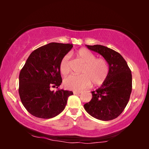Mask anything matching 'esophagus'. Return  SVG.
<instances>
[{
  "label": "esophagus",
  "instance_id": "esophagus-1",
  "mask_svg": "<svg viewBox=\"0 0 149 149\" xmlns=\"http://www.w3.org/2000/svg\"><path fill=\"white\" fill-rule=\"evenodd\" d=\"M81 92V91H73V93L74 94H80Z\"/></svg>",
  "mask_w": 149,
  "mask_h": 149
}]
</instances>
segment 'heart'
<instances>
[{
  "label": "heart",
  "mask_w": 149,
  "mask_h": 149,
  "mask_svg": "<svg viewBox=\"0 0 149 149\" xmlns=\"http://www.w3.org/2000/svg\"><path fill=\"white\" fill-rule=\"evenodd\" d=\"M76 57L83 63L79 75H70L64 80V86L67 89L81 90L89 87L92 83L97 86L104 82L109 72L107 60L103 58H95L93 53L86 49H80L75 53ZM60 71L63 76L70 73L69 56L63 57L60 63Z\"/></svg>",
  "instance_id": "heart-1"
}]
</instances>
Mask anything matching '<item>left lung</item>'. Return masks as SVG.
<instances>
[{
    "mask_svg": "<svg viewBox=\"0 0 149 149\" xmlns=\"http://www.w3.org/2000/svg\"><path fill=\"white\" fill-rule=\"evenodd\" d=\"M86 47L107 60L109 72L101 86L91 91L92 98L85 104L84 109L97 119L113 120L121 115L129 102L132 88V72L118 52L100 45Z\"/></svg>",
    "mask_w": 149,
    "mask_h": 149,
    "instance_id": "left-lung-1",
    "label": "left lung"
}]
</instances>
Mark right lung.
<instances>
[{
  "instance_id": "add662e5",
  "label": "right lung",
  "mask_w": 149,
  "mask_h": 149,
  "mask_svg": "<svg viewBox=\"0 0 149 149\" xmlns=\"http://www.w3.org/2000/svg\"><path fill=\"white\" fill-rule=\"evenodd\" d=\"M72 44L51 42L31 53L19 77V94L22 104L34 117L51 119L64 111L71 91L51 87L62 82L60 63L72 48Z\"/></svg>"
}]
</instances>
